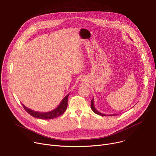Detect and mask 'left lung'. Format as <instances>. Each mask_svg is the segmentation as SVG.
<instances>
[{"label": "left lung", "instance_id": "obj_1", "mask_svg": "<svg viewBox=\"0 0 156 156\" xmlns=\"http://www.w3.org/2000/svg\"><path fill=\"white\" fill-rule=\"evenodd\" d=\"M91 109H92V110L94 111V112H95V114H98V115H100V116H115V115H117V114H110V115H107V114H102V113H101V112L98 111L95 108V107H94V99L91 101Z\"/></svg>", "mask_w": 156, "mask_h": 156}]
</instances>
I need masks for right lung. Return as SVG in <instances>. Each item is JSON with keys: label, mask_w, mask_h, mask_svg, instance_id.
I'll use <instances>...</instances> for the list:
<instances>
[{"label": "right lung", "mask_w": 156, "mask_h": 156, "mask_svg": "<svg viewBox=\"0 0 156 156\" xmlns=\"http://www.w3.org/2000/svg\"><path fill=\"white\" fill-rule=\"evenodd\" d=\"M69 94L66 96L63 100L61 101V104L58 105V107L56 108L53 111L47 112H40L34 111L31 109H30L25 107L23 104L22 105L23 108L26 110V111L30 114L33 117L38 118V119H51L58 116H61L62 114L66 110L68 107V99Z\"/></svg>", "instance_id": "1"}]
</instances>
